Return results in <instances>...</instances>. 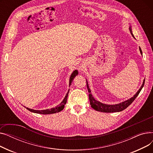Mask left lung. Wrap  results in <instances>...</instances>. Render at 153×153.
I'll use <instances>...</instances> for the list:
<instances>
[{
  "instance_id": "left-lung-1",
  "label": "left lung",
  "mask_w": 153,
  "mask_h": 153,
  "mask_svg": "<svg viewBox=\"0 0 153 153\" xmlns=\"http://www.w3.org/2000/svg\"><path fill=\"white\" fill-rule=\"evenodd\" d=\"M129 30L130 31V33L131 34V35L134 38V35L132 33V30H131V26L129 28ZM140 51L141 54H142V51L140 47ZM144 82H145V79H144L142 85L141 86L140 89L138 90V91L135 94V95H133V97L130 98V99H128L125 102H123L122 103H120L118 104H115V105H107V104H104L102 103L97 100H96L94 97L91 94V91L89 89V84H88V82L86 80V82H87V87L88 89V92H89V100H90V104L91 105V107L93 108L94 110L99 111H101V112H105V113H112V112H118V111H121L123 110H125V108H126L128 106H129L130 104L134 101V100L137 97V96L138 95V94H140V91H141L142 88L144 86Z\"/></svg>"
}]
</instances>
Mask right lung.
I'll use <instances>...</instances> for the list:
<instances>
[{"label": "right lung", "instance_id": "right-lung-1", "mask_svg": "<svg viewBox=\"0 0 153 153\" xmlns=\"http://www.w3.org/2000/svg\"><path fill=\"white\" fill-rule=\"evenodd\" d=\"M78 74V71L77 70H75L74 71H73L72 74L70 76V79H69V86L71 85L72 82L73 81L74 78ZM69 90L68 91V92H67L65 97L63 99V100L61 102V103L59 105H58V106H56V107L50 108V109H46V110H33V109H30L28 108H27V110H28L29 111L33 112V113H36V114H44V115H47V114H55V113H58V112L61 111V110H63V108H64V105L67 102V99H68V94H69Z\"/></svg>", "mask_w": 153, "mask_h": 153}]
</instances>
